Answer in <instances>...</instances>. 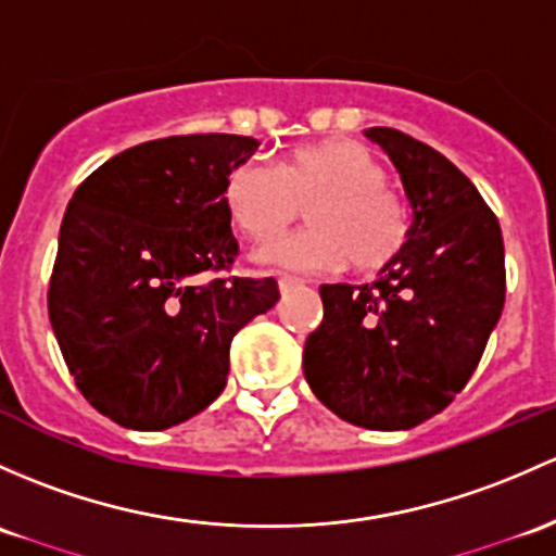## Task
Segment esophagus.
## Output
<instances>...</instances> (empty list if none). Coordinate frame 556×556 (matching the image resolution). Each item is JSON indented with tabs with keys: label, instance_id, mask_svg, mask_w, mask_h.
I'll return each mask as SVG.
<instances>
[{
	"label": "esophagus",
	"instance_id": "1",
	"mask_svg": "<svg viewBox=\"0 0 556 556\" xmlns=\"http://www.w3.org/2000/svg\"><path fill=\"white\" fill-rule=\"evenodd\" d=\"M277 282H279V290H290V288H295V285H303V279L301 277H293V274H279L277 277Z\"/></svg>",
	"mask_w": 556,
	"mask_h": 556
}]
</instances>
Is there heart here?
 <instances>
[{"mask_svg":"<svg viewBox=\"0 0 556 556\" xmlns=\"http://www.w3.org/2000/svg\"><path fill=\"white\" fill-rule=\"evenodd\" d=\"M389 173L354 140H323L285 156L277 170L239 162L224 180V207L244 237H274L306 207L312 226L271 239L258 258L288 268L370 274L389 266L410 237V207L389 189Z\"/></svg>","mask_w":556,"mask_h":556,"instance_id":"obj_1","label":"heart"}]
</instances>
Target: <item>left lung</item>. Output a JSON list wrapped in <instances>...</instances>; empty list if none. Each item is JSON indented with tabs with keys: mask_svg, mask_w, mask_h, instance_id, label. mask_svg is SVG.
<instances>
[{
	"mask_svg": "<svg viewBox=\"0 0 556 556\" xmlns=\"http://www.w3.org/2000/svg\"><path fill=\"white\" fill-rule=\"evenodd\" d=\"M413 207L405 250L372 285H323V325L303 376L338 418L376 431L424 424L455 400L482 359L506 298L498 218L440 151L370 127Z\"/></svg>",
	"mask_w": 556,
	"mask_h": 556,
	"instance_id": "1",
	"label": "left lung"
}]
</instances>
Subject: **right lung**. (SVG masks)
Listing matches in <instances>:
<instances>
[{
    "label": "right lung",
    "mask_w": 556,
    "mask_h": 556,
    "mask_svg": "<svg viewBox=\"0 0 556 556\" xmlns=\"http://www.w3.org/2000/svg\"><path fill=\"white\" fill-rule=\"evenodd\" d=\"M248 136L132 146L87 175L58 237L47 312L68 372L98 413L170 429L224 391L231 338L277 303V279L218 277L239 253L224 207Z\"/></svg>",
    "instance_id": "1"
}]
</instances>
